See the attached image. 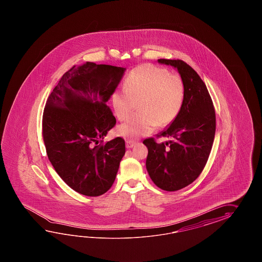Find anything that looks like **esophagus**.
<instances>
[{"instance_id":"esophagus-1","label":"esophagus","mask_w":262,"mask_h":262,"mask_svg":"<svg viewBox=\"0 0 262 262\" xmlns=\"http://www.w3.org/2000/svg\"><path fill=\"white\" fill-rule=\"evenodd\" d=\"M135 145H136V142L133 141V140H127V141H126V148H128V149L133 148Z\"/></svg>"}]
</instances>
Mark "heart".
<instances>
[{"instance_id":"obj_1","label":"heart","mask_w":262,"mask_h":262,"mask_svg":"<svg viewBox=\"0 0 262 262\" xmlns=\"http://www.w3.org/2000/svg\"><path fill=\"white\" fill-rule=\"evenodd\" d=\"M184 95V81L179 75L152 64L135 68L124 80V90H116L112 100L119 120H127L137 105L139 114L120 125L118 134L139 139L151 133L156 125L172 123L183 107Z\"/></svg>"}]
</instances>
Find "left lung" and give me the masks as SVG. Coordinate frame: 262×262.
Segmentation results:
<instances>
[{"instance_id": "8db88e82", "label": "left lung", "mask_w": 262, "mask_h": 262, "mask_svg": "<svg viewBox=\"0 0 262 262\" xmlns=\"http://www.w3.org/2000/svg\"><path fill=\"white\" fill-rule=\"evenodd\" d=\"M158 62L176 68L185 89L178 116L158 135L169 140L156 143L150 138L143 141L151 181L171 192L192 184L205 167L214 139L215 112L206 85L192 67L182 60L159 59Z\"/></svg>"}]
</instances>
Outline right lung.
Instances as JSON below:
<instances>
[{
	"mask_svg": "<svg viewBox=\"0 0 262 262\" xmlns=\"http://www.w3.org/2000/svg\"><path fill=\"white\" fill-rule=\"evenodd\" d=\"M126 68L86 61L62 75L43 113V139L56 172L79 194L97 196L112 186L125 154L116 138L105 144L116 119L106 105Z\"/></svg>",
	"mask_w": 262,
	"mask_h": 262,
	"instance_id": "1",
	"label": "right lung"
}]
</instances>
